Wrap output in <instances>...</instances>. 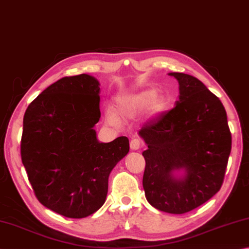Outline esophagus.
<instances>
[{
	"mask_svg": "<svg viewBox=\"0 0 249 249\" xmlns=\"http://www.w3.org/2000/svg\"><path fill=\"white\" fill-rule=\"evenodd\" d=\"M142 146H143V142L140 140V139L134 138V139H132L131 142H130V147H131V150H133V151L140 150Z\"/></svg>",
	"mask_w": 249,
	"mask_h": 249,
	"instance_id": "34e87169",
	"label": "esophagus"
}]
</instances>
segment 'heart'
Returning <instances> with one entry per match:
<instances>
[{"mask_svg":"<svg viewBox=\"0 0 249 249\" xmlns=\"http://www.w3.org/2000/svg\"><path fill=\"white\" fill-rule=\"evenodd\" d=\"M158 97V91L153 89H143L136 93L121 94L116 99L117 115L122 118H134L150 106L152 116H158L165 111L167 107L166 100L162 97ZM112 109L107 110L108 121L111 124H118V117Z\"/></svg>","mask_w":249,"mask_h":249,"instance_id":"1","label":"heart"}]
</instances>
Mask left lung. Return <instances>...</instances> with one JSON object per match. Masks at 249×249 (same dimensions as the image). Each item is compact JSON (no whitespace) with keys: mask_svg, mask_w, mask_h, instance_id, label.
Segmentation results:
<instances>
[{"mask_svg":"<svg viewBox=\"0 0 249 249\" xmlns=\"http://www.w3.org/2000/svg\"><path fill=\"white\" fill-rule=\"evenodd\" d=\"M168 74L179 83V100L139 131L147 144L142 182L151 206L182 214L220 190L232 137L224 106L201 81L185 73ZM181 169V177L173 174Z\"/></svg>","mask_w":249,"mask_h":249,"instance_id":"8db88e82","label":"left lung"}]
</instances>
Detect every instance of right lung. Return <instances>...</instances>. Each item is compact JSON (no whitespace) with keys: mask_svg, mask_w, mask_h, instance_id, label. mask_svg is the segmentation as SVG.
Returning <instances> with one entry per match:
<instances>
[{"mask_svg":"<svg viewBox=\"0 0 249 249\" xmlns=\"http://www.w3.org/2000/svg\"><path fill=\"white\" fill-rule=\"evenodd\" d=\"M99 82L80 74L56 81L26 109L21 162L39 202L55 213L82 219L103 206L112 168L129 152L127 137L96 138Z\"/></svg>","mask_w":249,"mask_h":249,"instance_id":"right-lung-1","label":"right lung"}]
</instances>
